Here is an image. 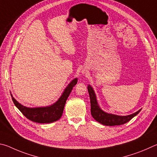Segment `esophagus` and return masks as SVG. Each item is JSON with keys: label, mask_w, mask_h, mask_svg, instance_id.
<instances>
[{"label": "esophagus", "mask_w": 157, "mask_h": 157, "mask_svg": "<svg viewBox=\"0 0 157 157\" xmlns=\"http://www.w3.org/2000/svg\"><path fill=\"white\" fill-rule=\"evenodd\" d=\"M82 73H83V74H86V72H85V71H82Z\"/></svg>", "instance_id": "34e87169"}]
</instances>
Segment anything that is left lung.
I'll return each mask as SVG.
<instances>
[{
  "label": "left lung",
  "mask_w": 157,
  "mask_h": 157,
  "mask_svg": "<svg viewBox=\"0 0 157 157\" xmlns=\"http://www.w3.org/2000/svg\"><path fill=\"white\" fill-rule=\"evenodd\" d=\"M87 90H88L90 103H91L92 116L97 121L104 125L114 126L124 124L136 116L141 110V109H140L135 113L127 115V116H119V115L108 113V112L103 111L100 108L94 90L90 85H88V86H87Z\"/></svg>",
  "instance_id": "8db88e82"
}]
</instances>
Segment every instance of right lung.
I'll return each mask as SVG.
<instances>
[{
    "mask_svg": "<svg viewBox=\"0 0 157 157\" xmlns=\"http://www.w3.org/2000/svg\"><path fill=\"white\" fill-rule=\"evenodd\" d=\"M78 81V78H75L71 81L56 102L51 105L45 107H36V108H28L18 103L12 94H11L12 101L19 110L25 117L29 120L38 123H49L59 120L61 117L63 109L69 95Z\"/></svg>",
    "mask_w": 157,
    "mask_h": 157,
    "instance_id": "add662e5",
    "label": "right lung"
}]
</instances>
